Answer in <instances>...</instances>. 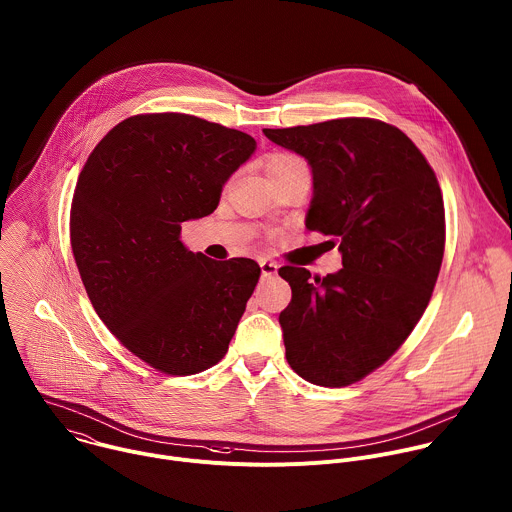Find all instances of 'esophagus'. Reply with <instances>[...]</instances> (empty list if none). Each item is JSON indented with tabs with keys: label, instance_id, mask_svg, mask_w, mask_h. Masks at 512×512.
Segmentation results:
<instances>
[{
	"label": "esophagus",
	"instance_id": "obj_1",
	"mask_svg": "<svg viewBox=\"0 0 512 512\" xmlns=\"http://www.w3.org/2000/svg\"><path fill=\"white\" fill-rule=\"evenodd\" d=\"M259 267H261V277H273V275H277V269H279L277 263L267 261V259H261Z\"/></svg>",
	"mask_w": 512,
	"mask_h": 512
}]
</instances>
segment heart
Masks as SVG:
<instances>
[{
  "instance_id": "obj_1",
  "label": "heart",
  "mask_w": 512,
  "mask_h": 512,
  "mask_svg": "<svg viewBox=\"0 0 512 512\" xmlns=\"http://www.w3.org/2000/svg\"><path fill=\"white\" fill-rule=\"evenodd\" d=\"M299 166H303V162L297 156L287 154V152H273L265 158V170H267V177L271 181L289 173V170H293V168H299Z\"/></svg>"
}]
</instances>
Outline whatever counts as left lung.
I'll use <instances>...</instances> for the list:
<instances>
[{
    "mask_svg": "<svg viewBox=\"0 0 512 512\" xmlns=\"http://www.w3.org/2000/svg\"><path fill=\"white\" fill-rule=\"evenodd\" d=\"M263 134L311 166L305 227L331 235L342 269L311 279L285 265L279 313L285 358L303 380L350 386L380 368L420 321L444 257V203L434 170L396 126L337 118Z\"/></svg>",
    "mask_w": 512,
    "mask_h": 512,
    "instance_id": "8db88e82",
    "label": "left lung"
}]
</instances>
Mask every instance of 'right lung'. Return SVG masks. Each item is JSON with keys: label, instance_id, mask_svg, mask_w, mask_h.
Returning a JSON list of instances; mask_svg holds the SVG:
<instances>
[{"label": "right lung", "instance_id": "right-lung-1", "mask_svg": "<svg viewBox=\"0 0 512 512\" xmlns=\"http://www.w3.org/2000/svg\"><path fill=\"white\" fill-rule=\"evenodd\" d=\"M253 136L179 112L138 114L92 150L72 199L70 241L86 293L136 358L170 376L223 360L259 281L253 259L215 261L181 241L251 158Z\"/></svg>", "mask_w": 512, "mask_h": 512}]
</instances>
